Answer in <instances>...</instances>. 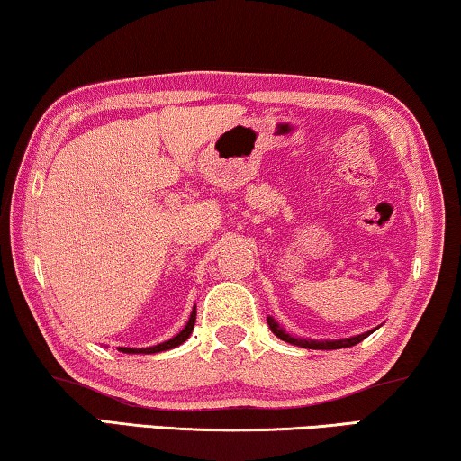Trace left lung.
Masks as SVG:
<instances>
[{"label": "left lung", "mask_w": 461, "mask_h": 461, "mask_svg": "<svg viewBox=\"0 0 461 461\" xmlns=\"http://www.w3.org/2000/svg\"><path fill=\"white\" fill-rule=\"evenodd\" d=\"M267 322H269V329L273 331V335H277L281 341H287L292 343V346H298V348H306V349H339V348H352L356 343H360L362 339H366L370 333L376 331L379 327L370 329L366 333H360V335H354V338H343V339H308V338H296V335L287 333L284 327L279 325L277 321L273 317H267Z\"/></svg>", "instance_id": "8db88e82"}]
</instances>
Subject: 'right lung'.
<instances>
[{
  "label": "right lung",
  "mask_w": 461,
  "mask_h": 461,
  "mask_svg": "<svg viewBox=\"0 0 461 461\" xmlns=\"http://www.w3.org/2000/svg\"><path fill=\"white\" fill-rule=\"evenodd\" d=\"M194 322H196V306L192 308L190 319H188L186 325H184L182 331L177 333V335H174V338H171V339L163 341V343H157V346H150V348H118V349H120V352H123V354H157V352H165V349L182 346V343L190 338L192 329H194Z\"/></svg>",
  "instance_id": "right-lung-1"
}]
</instances>
